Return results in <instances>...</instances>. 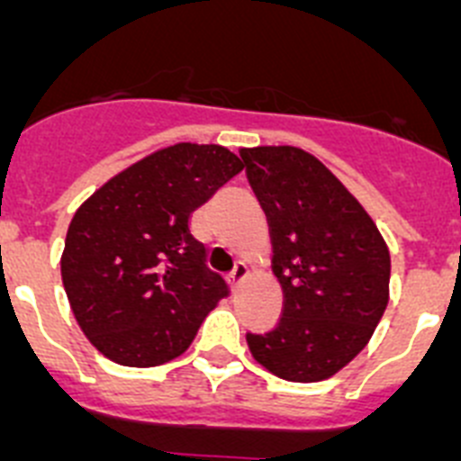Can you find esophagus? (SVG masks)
I'll use <instances>...</instances> for the list:
<instances>
[{
	"instance_id": "obj_1",
	"label": "esophagus",
	"mask_w": 461,
	"mask_h": 461,
	"mask_svg": "<svg viewBox=\"0 0 461 461\" xmlns=\"http://www.w3.org/2000/svg\"><path fill=\"white\" fill-rule=\"evenodd\" d=\"M227 277H230L231 287H239L240 282H243L248 277V267H246V264H240V261H239V264H236V267L231 268L230 276H227Z\"/></svg>"
}]
</instances>
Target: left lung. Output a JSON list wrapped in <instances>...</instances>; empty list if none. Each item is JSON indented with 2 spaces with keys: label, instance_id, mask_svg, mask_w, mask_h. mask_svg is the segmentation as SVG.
<instances>
[{
  "label": "left lung",
  "instance_id": "8db88e82",
  "mask_svg": "<svg viewBox=\"0 0 461 461\" xmlns=\"http://www.w3.org/2000/svg\"><path fill=\"white\" fill-rule=\"evenodd\" d=\"M267 213L285 308L268 333H248L257 363L287 381H321L360 354L388 305L391 255L335 174L296 147L240 149Z\"/></svg>",
  "mask_w": 461,
  "mask_h": 461
}]
</instances>
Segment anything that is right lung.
Listing matches in <instances>:
<instances>
[{
	"mask_svg": "<svg viewBox=\"0 0 461 461\" xmlns=\"http://www.w3.org/2000/svg\"><path fill=\"white\" fill-rule=\"evenodd\" d=\"M240 169L225 147L174 144L123 169L76 211L61 280L80 329L103 356L128 367L167 363L230 296L190 218Z\"/></svg>",
	"mask_w": 461,
	"mask_h": 461,
	"instance_id": "obj_1",
	"label": "right lung"
}]
</instances>
